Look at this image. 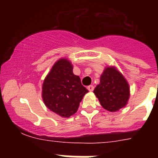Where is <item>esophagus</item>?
Masks as SVG:
<instances>
[{
  "label": "esophagus",
  "instance_id": "esophagus-1",
  "mask_svg": "<svg viewBox=\"0 0 158 158\" xmlns=\"http://www.w3.org/2000/svg\"><path fill=\"white\" fill-rule=\"evenodd\" d=\"M88 89L89 91H93L94 89V87L93 85H89V86H88Z\"/></svg>",
  "mask_w": 158,
  "mask_h": 158
}]
</instances>
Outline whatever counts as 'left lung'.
Listing matches in <instances>:
<instances>
[{
  "mask_svg": "<svg viewBox=\"0 0 158 158\" xmlns=\"http://www.w3.org/2000/svg\"><path fill=\"white\" fill-rule=\"evenodd\" d=\"M103 108L110 112L119 110L128 103L130 88L128 81L115 67H107L100 83L94 90Z\"/></svg>",
  "mask_w": 158,
  "mask_h": 158,
  "instance_id": "left-lung-1",
  "label": "left lung"
}]
</instances>
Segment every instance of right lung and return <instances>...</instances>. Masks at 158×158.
<instances>
[{"label": "right lung", "instance_id": "add662e5", "mask_svg": "<svg viewBox=\"0 0 158 158\" xmlns=\"http://www.w3.org/2000/svg\"><path fill=\"white\" fill-rule=\"evenodd\" d=\"M88 92L79 76L73 74V65L67 59L56 61L42 85L45 106L61 117H70L75 114Z\"/></svg>", "mask_w": 158, "mask_h": 158}]
</instances>
